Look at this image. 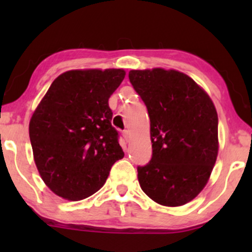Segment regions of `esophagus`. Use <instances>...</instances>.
Wrapping results in <instances>:
<instances>
[{
  "instance_id": "1",
  "label": "esophagus",
  "mask_w": 252,
  "mask_h": 252,
  "mask_svg": "<svg viewBox=\"0 0 252 252\" xmlns=\"http://www.w3.org/2000/svg\"><path fill=\"white\" fill-rule=\"evenodd\" d=\"M123 137H124V140L126 141V142H129V140H130V135H129V131H128V130H124V131H123Z\"/></svg>"
}]
</instances>
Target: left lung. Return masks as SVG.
I'll return each instance as SVG.
<instances>
[{"mask_svg":"<svg viewBox=\"0 0 252 252\" xmlns=\"http://www.w3.org/2000/svg\"><path fill=\"white\" fill-rule=\"evenodd\" d=\"M129 80L146 104L153 155L137 167L141 189L163 206H181L201 192L218 155V115L192 78L163 68L132 70Z\"/></svg>","mask_w":252,"mask_h":252,"instance_id":"8db88e82","label":"left lung"}]
</instances>
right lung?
I'll use <instances>...</instances> for the list:
<instances>
[{
  "label": "right lung",
  "mask_w": 252,
  "mask_h": 252,
  "mask_svg": "<svg viewBox=\"0 0 252 252\" xmlns=\"http://www.w3.org/2000/svg\"><path fill=\"white\" fill-rule=\"evenodd\" d=\"M126 72L74 70L52 83L30 122L34 161L52 192L68 200L96 193L124 153L109 98Z\"/></svg>",
  "instance_id": "1"
}]
</instances>
